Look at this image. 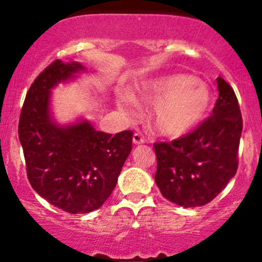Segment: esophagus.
I'll list each match as a JSON object with an SVG mask.
<instances>
[{
    "instance_id": "esophagus-1",
    "label": "esophagus",
    "mask_w": 262,
    "mask_h": 262,
    "mask_svg": "<svg viewBox=\"0 0 262 262\" xmlns=\"http://www.w3.org/2000/svg\"><path fill=\"white\" fill-rule=\"evenodd\" d=\"M133 143L135 144V145H140V144L145 143V138L141 137L140 134L135 133V134L133 135Z\"/></svg>"
}]
</instances>
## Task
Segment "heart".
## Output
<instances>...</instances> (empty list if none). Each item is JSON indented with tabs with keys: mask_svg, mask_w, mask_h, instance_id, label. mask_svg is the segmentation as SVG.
Instances as JSON below:
<instances>
[{
	"mask_svg": "<svg viewBox=\"0 0 262 262\" xmlns=\"http://www.w3.org/2000/svg\"><path fill=\"white\" fill-rule=\"evenodd\" d=\"M135 102L154 108L151 122L159 134L170 139L182 138L200 125L212 107V91L206 83L187 74H172L143 82L134 98L118 104L130 112Z\"/></svg>",
	"mask_w": 262,
	"mask_h": 262,
	"instance_id": "1",
	"label": "heart"
}]
</instances>
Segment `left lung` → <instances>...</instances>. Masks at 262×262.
<instances>
[{
	"label": "left lung",
	"instance_id": "8db88e82",
	"mask_svg": "<svg viewBox=\"0 0 262 262\" xmlns=\"http://www.w3.org/2000/svg\"><path fill=\"white\" fill-rule=\"evenodd\" d=\"M217 82L219 96L212 117L185 137L154 145L156 185L167 201L183 208L214 200L237 170L242 113L229 83L222 77Z\"/></svg>",
	"mask_w": 262,
	"mask_h": 262
}]
</instances>
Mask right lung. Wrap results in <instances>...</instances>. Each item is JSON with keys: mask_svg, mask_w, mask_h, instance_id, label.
Masks as SVG:
<instances>
[{"mask_svg": "<svg viewBox=\"0 0 262 262\" xmlns=\"http://www.w3.org/2000/svg\"><path fill=\"white\" fill-rule=\"evenodd\" d=\"M85 71L76 61L52 62L32 83L18 125L33 189L71 214L90 213L106 202L133 140L132 130L103 133L83 118L65 125L55 121L50 107L52 90Z\"/></svg>", "mask_w": 262, "mask_h": 262, "instance_id": "add662e5", "label": "right lung"}]
</instances>
